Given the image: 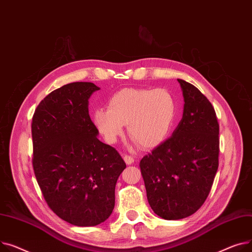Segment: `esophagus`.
<instances>
[{
  "label": "esophagus",
  "instance_id": "obj_1",
  "mask_svg": "<svg viewBox=\"0 0 252 252\" xmlns=\"http://www.w3.org/2000/svg\"><path fill=\"white\" fill-rule=\"evenodd\" d=\"M123 158L125 160V162L127 165H132L133 162H134V158L131 157V156H128V155H123Z\"/></svg>",
  "mask_w": 252,
  "mask_h": 252
}]
</instances>
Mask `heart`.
<instances>
[{
  "instance_id": "obj_1",
  "label": "heart",
  "mask_w": 252,
  "mask_h": 252,
  "mask_svg": "<svg viewBox=\"0 0 252 252\" xmlns=\"http://www.w3.org/2000/svg\"><path fill=\"white\" fill-rule=\"evenodd\" d=\"M178 105L167 90L125 88L112 95L107 109L94 113V123L108 143L127 132L143 149H153L164 141L175 124Z\"/></svg>"
}]
</instances>
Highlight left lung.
I'll use <instances>...</instances> for the list:
<instances>
[{
	"label": "left lung",
	"mask_w": 252,
	"mask_h": 252,
	"mask_svg": "<svg viewBox=\"0 0 252 252\" xmlns=\"http://www.w3.org/2000/svg\"><path fill=\"white\" fill-rule=\"evenodd\" d=\"M184 97L182 119L170 138L140 160L146 196L156 215L180 220L205 201L219 167V123L198 88L178 79Z\"/></svg>",
	"instance_id": "obj_1"
}]
</instances>
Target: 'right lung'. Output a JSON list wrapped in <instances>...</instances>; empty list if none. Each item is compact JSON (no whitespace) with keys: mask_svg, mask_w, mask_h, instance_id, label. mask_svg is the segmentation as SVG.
<instances>
[{"mask_svg":"<svg viewBox=\"0 0 252 252\" xmlns=\"http://www.w3.org/2000/svg\"><path fill=\"white\" fill-rule=\"evenodd\" d=\"M100 88L73 82L37 106L32 125L33 170L50 209L78 227L105 221L115 206V187L125 161L98 140L88 99Z\"/></svg>","mask_w":252,"mask_h":252,"instance_id":"add662e5","label":"right lung"}]
</instances>
